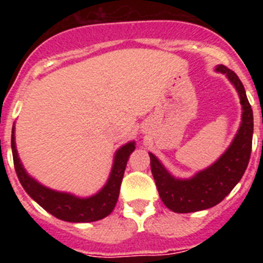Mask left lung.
I'll use <instances>...</instances> for the list:
<instances>
[{"label":"left lung","mask_w":263,"mask_h":263,"mask_svg":"<svg viewBox=\"0 0 263 263\" xmlns=\"http://www.w3.org/2000/svg\"><path fill=\"white\" fill-rule=\"evenodd\" d=\"M236 88L242 106L241 124L233 141L215 163L197 171L191 178H175L153 153L150 155L152 173L159 196L164 205L176 213H190L217 205L236 187L245 173L252 153L253 110L245 88L238 76L222 64L216 66Z\"/></svg>","instance_id":"8db88e82"}]
</instances>
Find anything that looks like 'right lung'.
Listing matches in <instances>:
<instances>
[{
	"label": "right lung",
	"mask_w": 263,
	"mask_h": 263,
	"mask_svg": "<svg viewBox=\"0 0 263 263\" xmlns=\"http://www.w3.org/2000/svg\"><path fill=\"white\" fill-rule=\"evenodd\" d=\"M136 148V142L130 141L115 153L113 166L104 187L92 196L80 197L69 192L55 191L39 183L29 175L23 167L15 146V126L11 130V152L15 173L21 184L32 200L57 218L68 222H92L110 215L115 210L120 195V187L126 168L127 159Z\"/></svg>",
	"instance_id": "1"
}]
</instances>
